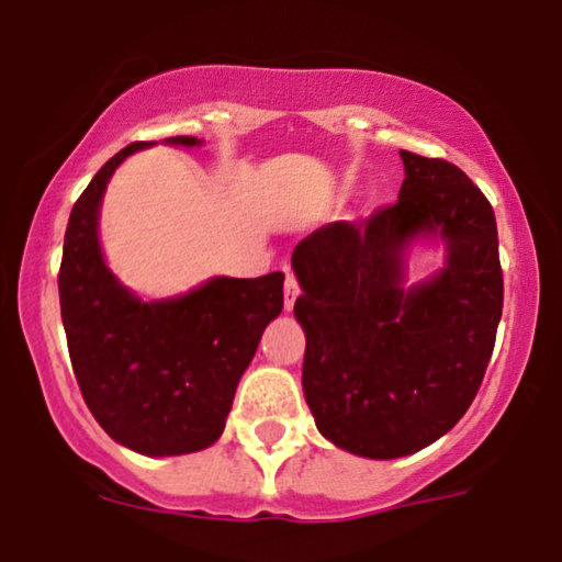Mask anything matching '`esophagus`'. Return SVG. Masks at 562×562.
<instances>
[{"mask_svg": "<svg viewBox=\"0 0 562 562\" xmlns=\"http://www.w3.org/2000/svg\"><path fill=\"white\" fill-rule=\"evenodd\" d=\"M297 295H301V285H297L295 274L288 272V277H285V311H293Z\"/></svg>", "mask_w": 562, "mask_h": 562, "instance_id": "34e87169", "label": "esophagus"}]
</instances>
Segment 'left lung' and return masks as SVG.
<instances>
[{"label":"left lung","mask_w":562,"mask_h":562,"mask_svg":"<svg viewBox=\"0 0 562 562\" xmlns=\"http://www.w3.org/2000/svg\"><path fill=\"white\" fill-rule=\"evenodd\" d=\"M400 155L394 204L324 225L293 251L305 402L324 438L368 459L407 457L461 420L503 314L485 194L449 160ZM417 235H440L450 257L432 281L404 291L403 248Z\"/></svg>","instance_id":"left-lung-1"}]
</instances>
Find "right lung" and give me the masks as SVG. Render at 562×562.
<instances>
[{
    "label": "right lung",
    "instance_id": "1",
    "mask_svg": "<svg viewBox=\"0 0 562 562\" xmlns=\"http://www.w3.org/2000/svg\"><path fill=\"white\" fill-rule=\"evenodd\" d=\"M170 145H199L170 137ZM132 142L92 176L75 202L59 267L61 322L82 400L101 428L147 457H179L215 443L261 331L280 316L282 280L215 277L173 301L142 303L105 267L98 210Z\"/></svg>",
    "mask_w": 562,
    "mask_h": 562
}]
</instances>
